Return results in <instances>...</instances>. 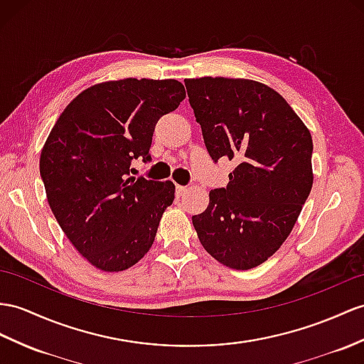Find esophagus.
<instances>
[{"instance_id": "esophagus-1", "label": "esophagus", "mask_w": 364, "mask_h": 364, "mask_svg": "<svg viewBox=\"0 0 364 364\" xmlns=\"http://www.w3.org/2000/svg\"><path fill=\"white\" fill-rule=\"evenodd\" d=\"M176 193H177V196H182V194L187 193V187H182V185H176Z\"/></svg>"}]
</instances>
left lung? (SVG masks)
I'll use <instances>...</instances> for the list:
<instances>
[{
  "label": "left lung",
  "instance_id": "1",
  "mask_svg": "<svg viewBox=\"0 0 364 364\" xmlns=\"http://www.w3.org/2000/svg\"><path fill=\"white\" fill-rule=\"evenodd\" d=\"M211 159L235 161L227 188L193 216L199 241L235 270L267 261L286 241L314 183L312 136L270 86L249 78H187Z\"/></svg>",
  "mask_w": 364,
  "mask_h": 364
}]
</instances>
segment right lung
I'll return each mask as SVG.
<instances>
[{
    "label": "right lung",
    "mask_w": 364,
    "mask_h": 364,
    "mask_svg": "<svg viewBox=\"0 0 364 364\" xmlns=\"http://www.w3.org/2000/svg\"><path fill=\"white\" fill-rule=\"evenodd\" d=\"M183 99V85L173 78L97 83L66 106L44 141L40 174L49 207L99 270H127L151 249L176 187L128 177L129 165L149 161L157 120Z\"/></svg>",
    "instance_id": "right-lung-1"
}]
</instances>
